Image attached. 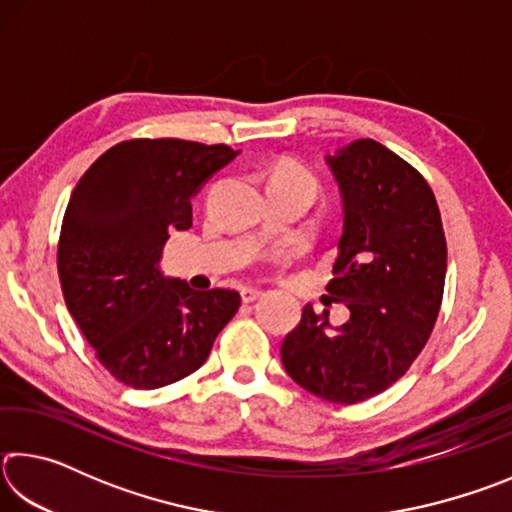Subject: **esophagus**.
<instances>
[{
  "instance_id": "esophagus-1",
  "label": "esophagus",
  "mask_w": 512,
  "mask_h": 512,
  "mask_svg": "<svg viewBox=\"0 0 512 512\" xmlns=\"http://www.w3.org/2000/svg\"><path fill=\"white\" fill-rule=\"evenodd\" d=\"M262 296H264V291H262V289H255V287H246V289H241V300H244V302H253V300L262 298Z\"/></svg>"
}]
</instances>
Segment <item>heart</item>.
<instances>
[{"mask_svg": "<svg viewBox=\"0 0 512 512\" xmlns=\"http://www.w3.org/2000/svg\"><path fill=\"white\" fill-rule=\"evenodd\" d=\"M271 183L298 185V187H305L311 196L318 194V180L314 173H311L307 167H302V164L293 158H282L275 164V169L271 173Z\"/></svg>", "mask_w": 512, "mask_h": 512, "instance_id": "1", "label": "heart"}]
</instances>
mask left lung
I'll use <instances>...</instances> for the list:
<instances>
[{"instance_id": "left-lung-1", "label": "left lung", "mask_w": 512, "mask_h": 512, "mask_svg": "<svg viewBox=\"0 0 512 512\" xmlns=\"http://www.w3.org/2000/svg\"><path fill=\"white\" fill-rule=\"evenodd\" d=\"M327 162L345 205L327 291L350 318L329 329V311L305 305L280 352L311 395L359 404L406 375L427 345L443 305L447 241L429 183L384 144L357 140Z\"/></svg>"}]
</instances>
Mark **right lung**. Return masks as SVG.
Returning <instances> with one entry per match:
<instances>
[{
    "label": "right lung",
    "instance_id": "obj_1",
    "mask_svg": "<svg viewBox=\"0 0 512 512\" xmlns=\"http://www.w3.org/2000/svg\"><path fill=\"white\" fill-rule=\"evenodd\" d=\"M237 153L140 137L99 155L76 183L58 239L60 287L94 357L121 384L153 391L192 375L237 314V291H194L160 273L169 232L192 228V196Z\"/></svg>",
    "mask_w": 512,
    "mask_h": 512
}]
</instances>
